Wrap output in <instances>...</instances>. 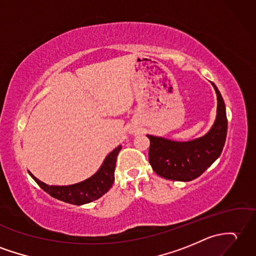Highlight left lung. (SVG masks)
I'll return each mask as SVG.
<instances>
[{"mask_svg":"<svg viewBox=\"0 0 256 256\" xmlns=\"http://www.w3.org/2000/svg\"><path fill=\"white\" fill-rule=\"evenodd\" d=\"M217 94V116L212 128L203 138L190 142H174L147 135L150 140L148 160L160 176L174 181H192L210 168L220 156L227 138V114L220 92Z\"/></svg>","mask_w":256,"mask_h":256,"instance_id":"left-lung-1","label":"left lung"}]
</instances>
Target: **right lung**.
Returning <instances> with one entry per match:
<instances>
[{
    "mask_svg": "<svg viewBox=\"0 0 256 256\" xmlns=\"http://www.w3.org/2000/svg\"><path fill=\"white\" fill-rule=\"evenodd\" d=\"M121 150V146H118L114 152H111L104 162L98 170L97 174H94L89 179L73 184V186H48V184L39 181L37 178L34 176L30 172L29 174L32 176V179L37 182L38 186L46 192L52 198L60 200L65 203L74 204V205H82L90 203V202L100 198L109 191L114 181V169L116 162L118 152Z\"/></svg>",
    "mask_w": 256,
    "mask_h": 256,
    "instance_id": "obj_1",
    "label": "right lung"
}]
</instances>
